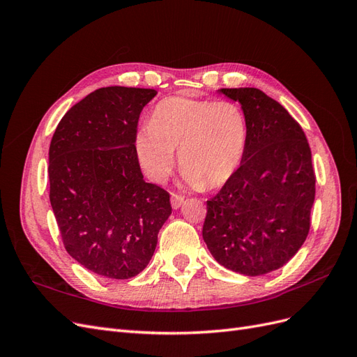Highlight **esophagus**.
Masks as SVG:
<instances>
[{"instance_id":"34e87169","label":"esophagus","mask_w":357,"mask_h":357,"mask_svg":"<svg viewBox=\"0 0 357 357\" xmlns=\"http://www.w3.org/2000/svg\"><path fill=\"white\" fill-rule=\"evenodd\" d=\"M183 202H185V198H183L181 195H177V193H172V195H171V207L172 208H174V210L180 208Z\"/></svg>"}]
</instances>
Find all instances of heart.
I'll use <instances>...</instances> for the list:
<instances>
[{
  "mask_svg": "<svg viewBox=\"0 0 357 357\" xmlns=\"http://www.w3.org/2000/svg\"><path fill=\"white\" fill-rule=\"evenodd\" d=\"M247 135V117L238 104L176 95L155 105L134 146L139 165L156 183L171 174L178 150L188 185L219 188L238 171Z\"/></svg>",
  "mask_w": 357,
  "mask_h": 357,
  "instance_id": "heart-1",
  "label": "heart"
}]
</instances>
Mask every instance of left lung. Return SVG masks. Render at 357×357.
I'll return each instance as SVG.
<instances>
[{
	"label": "left lung",
	"mask_w": 357,
	"mask_h": 357,
	"mask_svg": "<svg viewBox=\"0 0 357 357\" xmlns=\"http://www.w3.org/2000/svg\"><path fill=\"white\" fill-rule=\"evenodd\" d=\"M240 102L247 147L238 171L207 201L202 238L222 266L248 277L286 265L304 244L316 177L304 131L256 88L219 89Z\"/></svg>",
	"instance_id": "left-lung-1"
}]
</instances>
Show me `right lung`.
<instances>
[{
	"mask_svg": "<svg viewBox=\"0 0 357 357\" xmlns=\"http://www.w3.org/2000/svg\"><path fill=\"white\" fill-rule=\"evenodd\" d=\"M155 89L109 86L66 113L49 149L50 204L68 255L101 277L147 266L171 214L169 195L146 183L134 139Z\"/></svg>",
	"mask_w": 357,
	"mask_h": 357,
	"instance_id": "1",
	"label": "right lung"
}]
</instances>
